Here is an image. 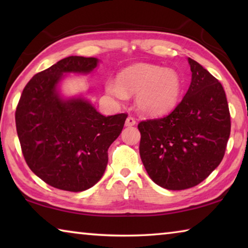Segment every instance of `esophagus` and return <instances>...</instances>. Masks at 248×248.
<instances>
[{
	"label": "esophagus",
	"mask_w": 248,
	"mask_h": 248,
	"mask_svg": "<svg viewBox=\"0 0 248 248\" xmlns=\"http://www.w3.org/2000/svg\"><path fill=\"white\" fill-rule=\"evenodd\" d=\"M134 124H136V119H134L133 117H128V118L125 119V125H127V127H132Z\"/></svg>",
	"instance_id": "esophagus-1"
}]
</instances>
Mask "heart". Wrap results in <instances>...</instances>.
Instances as JSON below:
<instances>
[{"label": "heart", "instance_id": "b5f03b06", "mask_svg": "<svg viewBox=\"0 0 248 248\" xmlns=\"http://www.w3.org/2000/svg\"><path fill=\"white\" fill-rule=\"evenodd\" d=\"M105 91L118 100H125L128 94L136 93L138 110L148 116H159L173 110L178 104L183 81L174 70L140 63L121 71L117 81L109 78Z\"/></svg>", "mask_w": 248, "mask_h": 248}]
</instances>
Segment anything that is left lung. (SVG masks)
<instances>
[{
    "instance_id": "1",
    "label": "left lung",
    "mask_w": 248,
    "mask_h": 248,
    "mask_svg": "<svg viewBox=\"0 0 248 248\" xmlns=\"http://www.w3.org/2000/svg\"><path fill=\"white\" fill-rule=\"evenodd\" d=\"M191 83L182 102L163 118L141 121L140 156L150 178L165 189L200 184L224 156L231 120L221 83L188 58Z\"/></svg>"
}]
</instances>
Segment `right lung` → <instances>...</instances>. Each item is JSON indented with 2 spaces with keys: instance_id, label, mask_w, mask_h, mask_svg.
Listing matches in <instances>:
<instances>
[{
  "instance_id": "1",
  "label": "right lung",
  "mask_w": 248,
  "mask_h": 248,
  "mask_svg": "<svg viewBox=\"0 0 248 248\" xmlns=\"http://www.w3.org/2000/svg\"><path fill=\"white\" fill-rule=\"evenodd\" d=\"M97 58H64L27 83L15 121L23 155L33 173L50 186L83 191L103 177L108 149L123 131L125 114L105 117L83 96L63 97L66 74H89Z\"/></svg>"
}]
</instances>
